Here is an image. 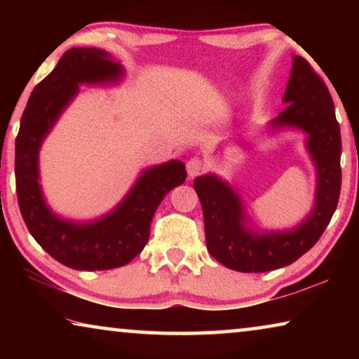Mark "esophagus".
<instances>
[{"label":"esophagus","mask_w":359,"mask_h":359,"mask_svg":"<svg viewBox=\"0 0 359 359\" xmlns=\"http://www.w3.org/2000/svg\"><path fill=\"white\" fill-rule=\"evenodd\" d=\"M203 170H204V165L199 158H191L188 160V163H186V171H188V176L191 180L203 173Z\"/></svg>","instance_id":"esophagus-1"}]
</instances>
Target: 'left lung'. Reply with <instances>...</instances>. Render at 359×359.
<instances>
[{"label":"left lung","mask_w":359,"mask_h":359,"mask_svg":"<svg viewBox=\"0 0 359 359\" xmlns=\"http://www.w3.org/2000/svg\"><path fill=\"white\" fill-rule=\"evenodd\" d=\"M283 102L286 107L269 122V129L306 132V147L317 173L313 208L297 227L255 230L242 198L227 181L212 173L194 180L209 253L235 271L264 273L296 262L320 238L340 198V126L328 88L306 58L294 55Z\"/></svg>","instance_id":"8db88e82"}]
</instances>
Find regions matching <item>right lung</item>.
Here are the masks:
<instances>
[{
	"instance_id": "1",
	"label": "right lung",
	"mask_w": 359,
	"mask_h": 359,
	"mask_svg": "<svg viewBox=\"0 0 359 359\" xmlns=\"http://www.w3.org/2000/svg\"><path fill=\"white\" fill-rule=\"evenodd\" d=\"M124 67L95 47L70 48L34 88L16 137V193L22 219L36 242L68 268L102 271L124 266L149 242L161 199L186 180L184 163L170 160L144 170L111 212L88 222L63 219L48 208L39 176V151L81 85H116Z\"/></svg>"
}]
</instances>
